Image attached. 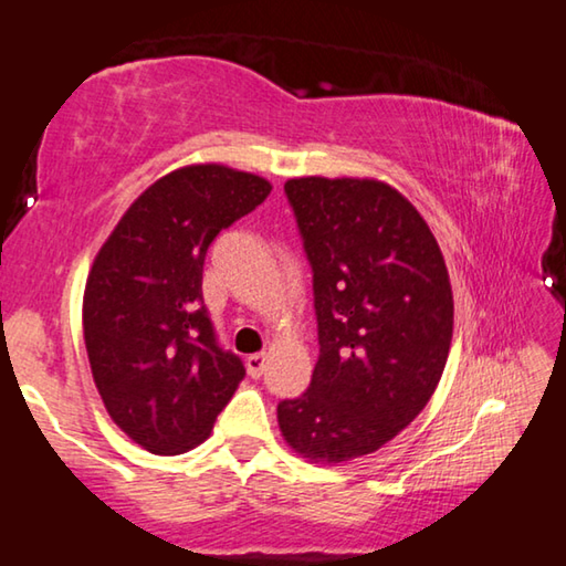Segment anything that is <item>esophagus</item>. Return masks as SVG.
Wrapping results in <instances>:
<instances>
[{
	"label": "esophagus",
	"instance_id": "obj_1",
	"mask_svg": "<svg viewBox=\"0 0 566 566\" xmlns=\"http://www.w3.org/2000/svg\"><path fill=\"white\" fill-rule=\"evenodd\" d=\"M266 368V356L264 353H254V356H247V370L251 378H259Z\"/></svg>",
	"mask_w": 566,
	"mask_h": 566
}]
</instances>
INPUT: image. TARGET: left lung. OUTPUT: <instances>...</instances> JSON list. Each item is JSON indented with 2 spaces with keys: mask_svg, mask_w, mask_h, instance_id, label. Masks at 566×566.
<instances>
[{
  "mask_svg": "<svg viewBox=\"0 0 566 566\" xmlns=\"http://www.w3.org/2000/svg\"><path fill=\"white\" fill-rule=\"evenodd\" d=\"M315 272L319 358L276 407L284 442L319 465L364 458L417 419L450 356L454 300L434 233L376 177L284 182Z\"/></svg>",
  "mask_w": 566,
  "mask_h": 566,
  "instance_id": "8db88e82",
  "label": "left lung"
}]
</instances>
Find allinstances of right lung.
I'll return each mask as SVG.
<instances>
[{
  "label": "right lung",
  "instance_id": "right-lung-1",
  "mask_svg": "<svg viewBox=\"0 0 566 566\" xmlns=\"http://www.w3.org/2000/svg\"><path fill=\"white\" fill-rule=\"evenodd\" d=\"M272 192L229 165H185L126 208L91 264L83 340L114 424L151 454L206 442L247 376L218 348L202 302V261L223 229Z\"/></svg>",
  "mask_w": 566,
  "mask_h": 566
}]
</instances>
